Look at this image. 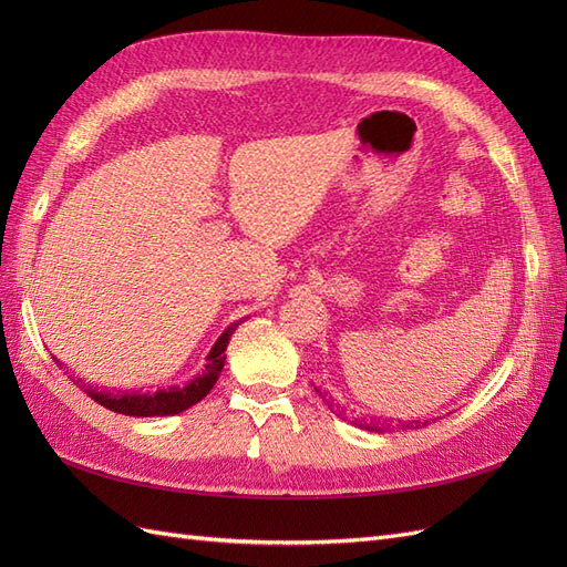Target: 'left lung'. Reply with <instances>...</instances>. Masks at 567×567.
I'll use <instances>...</instances> for the list:
<instances>
[{"instance_id":"8db88e82","label":"left lung","mask_w":567,"mask_h":567,"mask_svg":"<svg viewBox=\"0 0 567 567\" xmlns=\"http://www.w3.org/2000/svg\"><path fill=\"white\" fill-rule=\"evenodd\" d=\"M317 392H319V390H317ZM319 394H321V392H319ZM416 423H419V421H416ZM362 427H367V431H375V433H379V431H381V427H373V425H367V423H364Z\"/></svg>"}]
</instances>
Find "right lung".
I'll use <instances>...</instances> for the list:
<instances>
[{
	"mask_svg": "<svg viewBox=\"0 0 567 567\" xmlns=\"http://www.w3.org/2000/svg\"><path fill=\"white\" fill-rule=\"evenodd\" d=\"M236 326H229V329L221 333L217 338V342L213 346L210 354L205 357V369L200 375H196L194 381H188L186 385H173L167 390H158V392H96L92 388H87L84 392L90 394V398L94 402H99L101 406H106L111 411H115V414H125V416H173V414H179V411L194 406L196 402H200L205 394H208L213 390V385L217 383L221 369H225V350L229 346L231 340V333H234ZM54 362L65 369L59 359L54 357ZM80 383V381H78Z\"/></svg>",
	"mask_w": 567,
	"mask_h": 567,
	"instance_id": "obj_1",
	"label": "right lung"
}]
</instances>
